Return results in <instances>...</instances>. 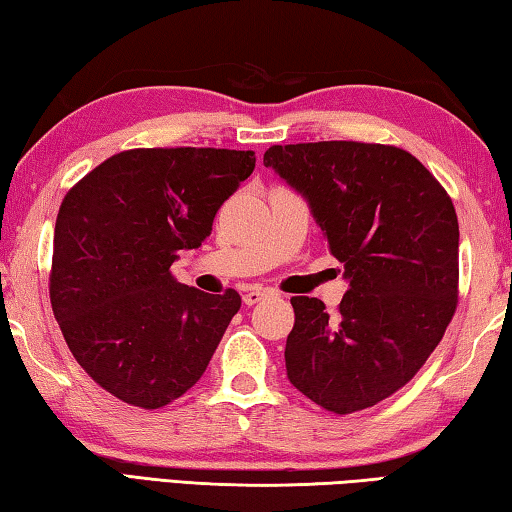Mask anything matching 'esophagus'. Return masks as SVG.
<instances>
[{
	"instance_id": "esophagus-1",
	"label": "esophagus",
	"mask_w": 512,
	"mask_h": 512,
	"mask_svg": "<svg viewBox=\"0 0 512 512\" xmlns=\"http://www.w3.org/2000/svg\"><path fill=\"white\" fill-rule=\"evenodd\" d=\"M266 295H268V291H266V288H262V286H253V288H248V291L244 293V304L253 306V304H257V302H262Z\"/></svg>"
}]
</instances>
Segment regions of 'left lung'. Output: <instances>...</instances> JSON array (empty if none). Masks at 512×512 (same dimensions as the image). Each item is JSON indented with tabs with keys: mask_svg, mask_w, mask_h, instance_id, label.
<instances>
[{
	"mask_svg": "<svg viewBox=\"0 0 512 512\" xmlns=\"http://www.w3.org/2000/svg\"><path fill=\"white\" fill-rule=\"evenodd\" d=\"M264 165L309 201L349 291L329 315L291 297L286 374L333 414L385 401L410 383L457 311L459 221L427 167L394 145H273Z\"/></svg>",
	"mask_w": 512,
	"mask_h": 512,
	"instance_id": "obj_1",
	"label": "left lung"
}]
</instances>
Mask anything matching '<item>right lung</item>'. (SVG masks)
<instances>
[{
    "label": "right lung",
    "instance_id": "add662e5",
    "mask_svg": "<svg viewBox=\"0 0 512 512\" xmlns=\"http://www.w3.org/2000/svg\"><path fill=\"white\" fill-rule=\"evenodd\" d=\"M253 170L250 150L143 147L109 156L67 192L51 306L73 358L111 396L159 410L203 376L241 297L185 286L170 266L201 246Z\"/></svg>",
    "mask_w": 512,
    "mask_h": 512
}]
</instances>
